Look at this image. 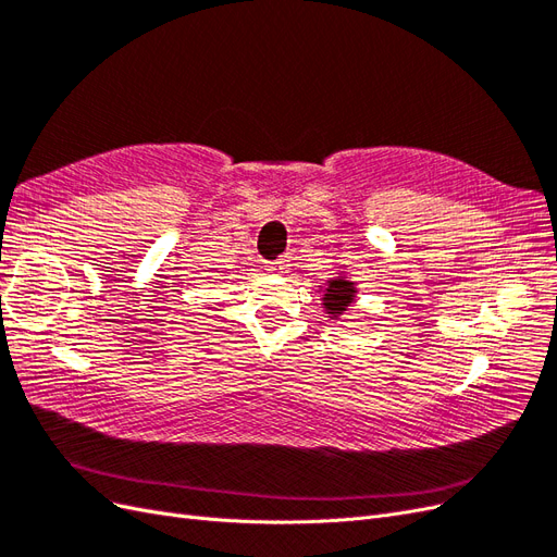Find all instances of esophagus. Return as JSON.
<instances>
[{"mask_svg": "<svg viewBox=\"0 0 557 557\" xmlns=\"http://www.w3.org/2000/svg\"><path fill=\"white\" fill-rule=\"evenodd\" d=\"M264 267H267V272H272V274H281L283 269H288V267H290V260H288V256H281V258L272 260V262H267Z\"/></svg>", "mask_w": 557, "mask_h": 557, "instance_id": "esophagus-1", "label": "esophagus"}]
</instances>
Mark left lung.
<instances>
[{
    "label": "left lung",
    "mask_w": 557,
    "mask_h": 557,
    "mask_svg": "<svg viewBox=\"0 0 557 557\" xmlns=\"http://www.w3.org/2000/svg\"><path fill=\"white\" fill-rule=\"evenodd\" d=\"M352 293H356V288H352L350 281H346V278L330 281L327 290L323 295L327 313L334 315V313L346 311V307H350V301H352Z\"/></svg>",
    "instance_id": "obj_1"
}]
</instances>
